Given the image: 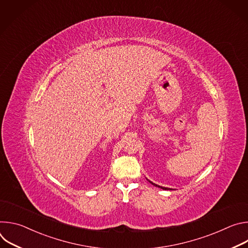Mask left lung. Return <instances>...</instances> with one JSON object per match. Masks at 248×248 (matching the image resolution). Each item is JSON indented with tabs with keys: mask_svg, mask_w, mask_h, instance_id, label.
Masks as SVG:
<instances>
[{
	"mask_svg": "<svg viewBox=\"0 0 248 248\" xmlns=\"http://www.w3.org/2000/svg\"><path fill=\"white\" fill-rule=\"evenodd\" d=\"M149 182H150V181H149ZM150 183H151V184H152V185H153V186H158V187H160V188H162V189H165V190H166V189H169V188H167V187H163V186H157V185H155V184H153V183H152V182H150Z\"/></svg>",
	"mask_w": 248,
	"mask_h": 248,
	"instance_id": "1",
	"label": "left lung"
}]
</instances>
